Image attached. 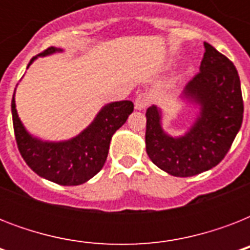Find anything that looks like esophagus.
Here are the masks:
<instances>
[{
    "mask_svg": "<svg viewBox=\"0 0 250 250\" xmlns=\"http://www.w3.org/2000/svg\"><path fill=\"white\" fill-rule=\"evenodd\" d=\"M150 98H152L150 97V94L140 93L136 97V100H135V107H136L137 110L145 109V107L150 104Z\"/></svg>",
    "mask_w": 250,
    "mask_h": 250,
    "instance_id": "1",
    "label": "esophagus"
}]
</instances>
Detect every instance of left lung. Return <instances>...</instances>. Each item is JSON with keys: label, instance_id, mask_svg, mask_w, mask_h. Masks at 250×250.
I'll return each mask as SVG.
<instances>
[{"label": "left lung", "instance_id": "obj_1", "mask_svg": "<svg viewBox=\"0 0 250 250\" xmlns=\"http://www.w3.org/2000/svg\"><path fill=\"white\" fill-rule=\"evenodd\" d=\"M200 72L188 82L183 98L200 106L190 129L171 137L161 125L157 106L146 110L145 144L149 158L172 176H193L217 166L229 153L243 123L244 102L233 63L208 42Z\"/></svg>", "mask_w": 250, "mask_h": 250}]
</instances>
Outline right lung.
<instances>
[{"label":"right lung","instance_id":"1","mask_svg":"<svg viewBox=\"0 0 250 250\" xmlns=\"http://www.w3.org/2000/svg\"><path fill=\"white\" fill-rule=\"evenodd\" d=\"M61 49L50 46L39 56H48ZM33 57L28 66L36 60ZM133 111L131 101L107 104L83 132L67 141L48 143L32 137L21 125L11 100V114L15 140L25 164L37 175L61 186H79L101 170L109 153L111 136L125 125Z\"/></svg>","mask_w":250,"mask_h":250}]
</instances>
